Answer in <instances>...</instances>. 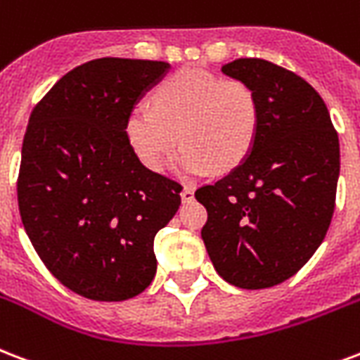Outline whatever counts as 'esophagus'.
Wrapping results in <instances>:
<instances>
[{"label":"esophagus","mask_w":360,"mask_h":360,"mask_svg":"<svg viewBox=\"0 0 360 360\" xmlns=\"http://www.w3.org/2000/svg\"><path fill=\"white\" fill-rule=\"evenodd\" d=\"M181 198H183V202H191V200H194V188H192V186H183Z\"/></svg>","instance_id":"esophagus-1"}]
</instances>
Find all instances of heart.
<instances>
[{"label":"heart","instance_id":"heart-1","mask_svg":"<svg viewBox=\"0 0 360 360\" xmlns=\"http://www.w3.org/2000/svg\"><path fill=\"white\" fill-rule=\"evenodd\" d=\"M260 107L255 90L240 79L183 70L158 82L153 107H131L124 136L139 162L160 169L175 143L185 141L175 168L204 175L240 166L259 134Z\"/></svg>","mask_w":360,"mask_h":360}]
</instances>
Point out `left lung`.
I'll use <instances>...</instances> for the list:
<instances>
[{
    "mask_svg": "<svg viewBox=\"0 0 360 360\" xmlns=\"http://www.w3.org/2000/svg\"><path fill=\"white\" fill-rule=\"evenodd\" d=\"M259 98V134L226 177L200 186L202 240L217 274L240 289L295 276L325 240L336 205L340 143L325 101L292 71L262 58L221 68Z\"/></svg>",
    "mask_w": 360,
    "mask_h": 360,
    "instance_id": "obj_1",
    "label": "left lung"
}]
</instances>
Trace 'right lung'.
I'll list each match as a JSON object with an SVG mask.
<instances>
[{
  "label": "right lung",
  "mask_w": 360,
  "mask_h": 360,
  "mask_svg": "<svg viewBox=\"0 0 360 360\" xmlns=\"http://www.w3.org/2000/svg\"><path fill=\"white\" fill-rule=\"evenodd\" d=\"M172 65L98 58L65 73L30 115L16 194L32 245L60 283L98 302L143 292L155 236L183 186L145 168L124 119Z\"/></svg>",
  "instance_id": "right-lung-1"
}]
</instances>
